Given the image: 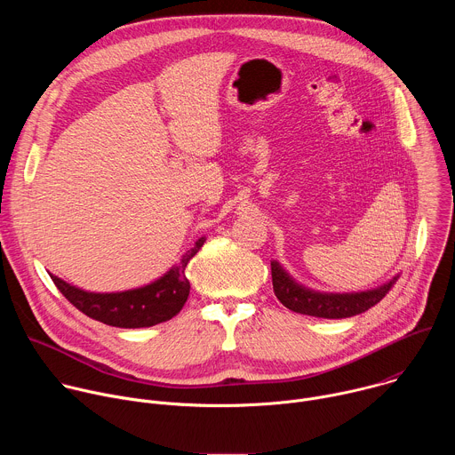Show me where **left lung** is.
<instances>
[{
	"instance_id": "obj_1",
	"label": "left lung",
	"mask_w": 455,
	"mask_h": 455,
	"mask_svg": "<svg viewBox=\"0 0 455 455\" xmlns=\"http://www.w3.org/2000/svg\"><path fill=\"white\" fill-rule=\"evenodd\" d=\"M396 281L398 277L391 279L376 290L360 293H318L297 284L281 268L279 263L272 261V283L275 297L295 313L320 318H347L363 313L378 304L388 293V290L395 286Z\"/></svg>"
}]
</instances>
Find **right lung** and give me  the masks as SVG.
<instances>
[{
	"label": "right lung",
	"mask_w": 455,
	"mask_h": 455,
	"mask_svg": "<svg viewBox=\"0 0 455 455\" xmlns=\"http://www.w3.org/2000/svg\"><path fill=\"white\" fill-rule=\"evenodd\" d=\"M202 246L204 237L196 241L194 248L187 250L181 261L162 279L144 288L120 293H92L64 283L55 275L50 277L57 290L90 318L104 322L108 326L125 330L149 328L155 326V323L171 320L187 302L190 283L185 275V268Z\"/></svg>",
	"instance_id": "right-lung-1"
}]
</instances>
